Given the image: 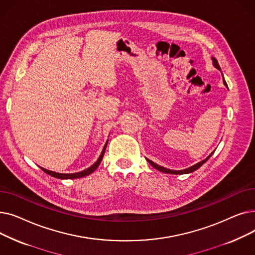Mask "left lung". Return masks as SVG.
Returning a JSON list of instances; mask_svg holds the SVG:
<instances>
[{
  "instance_id": "obj_1",
  "label": "left lung",
  "mask_w": 255,
  "mask_h": 255,
  "mask_svg": "<svg viewBox=\"0 0 255 255\" xmlns=\"http://www.w3.org/2000/svg\"><path fill=\"white\" fill-rule=\"evenodd\" d=\"M212 61H213V65H214V67H215V68H217L218 70H220L221 71V69H220V66H219V64H218V61L215 59V58H212ZM223 76V75H222ZM223 84H224V86L227 88V84H226V82L224 80V77H223ZM213 153L214 152H212L205 160H203V161H200V162H198V163H196V164H194V165H192V166H190V167H188V168H185V169H182V170H172V169H168V168H165V167H163V166H160V165H158V164H156V163H154L153 161H151V160H149V159H146V161H148L154 168H156L157 170H159V171H162V172H165V173H173V175H184V173H190V172H193L194 170H196V169H198L200 166H202L207 160L213 155Z\"/></svg>"
}]
</instances>
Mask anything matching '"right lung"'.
I'll list each match as a JSON object with an SVG mask.
<instances>
[{"instance_id":"add662e5","label":"right lung","mask_w":255,"mask_h":255,"mask_svg":"<svg viewBox=\"0 0 255 255\" xmlns=\"http://www.w3.org/2000/svg\"><path fill=\"white\" fill-rule=\"evenodd\" d=\"M106 145H107V141H106V143L104 144L103 150H102V152H101V154H100V156H99L97 161H96L95 163H94L92 166H90L89 168H87V169H85V170H83V171L75 172V173H60V172H55V171H51V170L45 169V168H43V167H40V168H41L44 172H46L47 175H49V176H51V177H53V178L61 179V180H64V179H78V178H83V177L89 176L90 173L95 171V170L97 169V167L99 166V164H100V162H101V160H102V158H103V155H104V152H105V149H106Z\"/></svg>"}]
</instances>
